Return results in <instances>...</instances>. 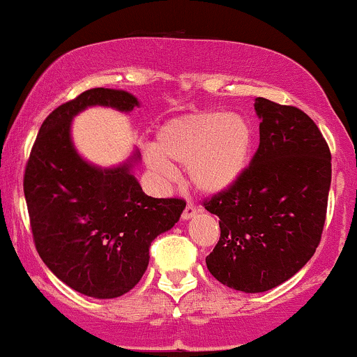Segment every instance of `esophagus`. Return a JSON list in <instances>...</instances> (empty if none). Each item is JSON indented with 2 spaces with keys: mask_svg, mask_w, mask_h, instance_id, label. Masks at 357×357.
Wrapping results in <instances>:
<instances>
[{
  "mask_svg": "<svg viewBox=\"0 0 357 357\" xmlns=\"http://www.w3.org/2000/svg\"><path fill=\"white\" fill-rule=\"evenodd\" d=\"M195 213H197V208L194 207V205H192V204H187V205H185V208H183V212H182V219H183V220L192 219V217H194Z\"/></svg>",
  "mask_w": 357,
  "mask_h": 357,
  "instance_id": "esophagus-1",
  "label": "esophagus"
}]
</instances>
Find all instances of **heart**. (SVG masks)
Here are the masks:
<instances>
[{
    "label": "heart",
    "mask_w": 357,
    "mask_h": 357,
    "mask_svg": "<svg viewBox=\"0 0 357 357\" xmlns=\"http://www.w3.org/2000/svg\"><path fill=\"white\" fill-rule=\"evenodd\" d=\"M252 146L254 130L249 120L237 113L205 110L163 123L155 137V149L146 150L145 160L165 180L175 177V169L167 160L187 165L192 185L215 194L244 174Z\"/></svg>",
    "instance_id": "obj_1"
}]
</instances>
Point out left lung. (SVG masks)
<instances>
[{"instance_id":"8db88e82","label":"left lung","mask_w":357,"mask_h":357,"mask_svg":"<svg viewBox=\"0 0 357 357\" xmlns=\"http://www.w3.org/2000/svg\"><path fill=\"white\" fill-rule=\"evenodd\" d=\"M261 142L244 174L204 200L220 237L205 257L219 282L264 292L291 279L316 252L331 187V150L309 115L255 98Z\"/></svg>"}]
</instances>
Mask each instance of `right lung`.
<instances>
[{
	"instance_id": "obj_1",
	"label": "right lung",
	"mask_w": 357,
	"mask_h": 357,
	"mask_svg": "<svg viewBox=\"0 0 357 357\" xmlns=\"http://www.w3.org/2000/svg\"><path fill=\"white\" fill-rule=\"evenodd\" d=\"M90 105L130 112L133 95L91 88L46 116L23 175L33 242L66 286L96 299L128 292L149 266V247L185 208L178 197L153 199L130 165L102 170L75 152L70 121Z\"/></svg>"
}]
</instances>
